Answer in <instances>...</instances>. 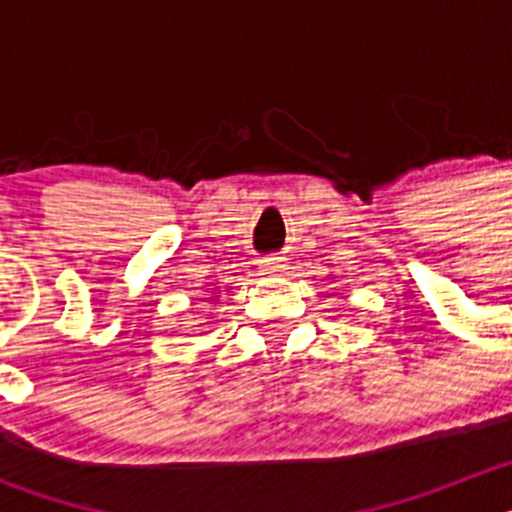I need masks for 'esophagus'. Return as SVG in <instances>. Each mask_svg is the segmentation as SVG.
I'll list each match as a JSON object with an SVG mask.
<instances>
[{
	"label": "esophagus",
	"mask_w": 512,
	"mask_h": 512,
	"mask_svg": "<svg viewBox=\"0 0 512 512\" xmlns=\"http://www.w3.org/2000/svg\"><path fill=\"white\" fill-rule=\"evenodd\" d=\"M284 269H287L284 259H266L264 261V271H266V274H282Z\"/></svg>",
	"instance_id": "34e87169"
}]
</instances>
